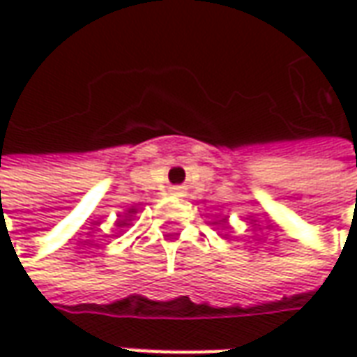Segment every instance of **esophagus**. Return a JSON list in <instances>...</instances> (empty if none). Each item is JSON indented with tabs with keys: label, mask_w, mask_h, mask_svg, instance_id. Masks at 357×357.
<instances>
[{
	"label": "esophagus",
	"mask_w": 357,
	"mask_h": 357,
	"mask_svg": "<svg viewBox=\"0 0 357 357\" xmlns=\"http://www.w3.org/2000/svg\"><path fill=\"white\" fill-rule=\"evenodd\" d=\"M170 195H174V197H181V187H170Z\"/></svg>",
	"instance_id": "obj_1"
}]
</instances>
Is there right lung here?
I'll list each match as a JSON object with an SVG mask.
<instances>
[{
	"label": "right lung",
	"instance_id": "add662e5",
	"mask_svg": "<svg viewBox=\"0 0 357 357\" xmlns=\"http://www.w3.org/2000/svg\"><path fill=\"white\" fill-rule=\"evenodd\" d=\"M133 212H135V210L130 208V214H133ZM118 225H124V222H118Z\"/></svg>",
	"mask_w": 357,
	"mask_h": 357
}]
</instances>
